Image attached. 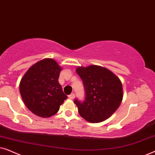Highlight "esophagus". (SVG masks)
Returning <instances> with one entry per match:
<instances>
[{"label": "esophagus", "mask_w": 155, "mask_h": 155, "mask_svg": "<svg viewBox=\"0 0 155 155\" xmlns=\"http://www.w3.org/2000/svg\"><path fill=\"white\" fill-rule=\"evenodd\" d=\"M68 97H69V99H73L74 98H75V94H74V93H72V94H71L69 95Z\"/></svg>", "instance_id": "obj_1"}]
</instances>
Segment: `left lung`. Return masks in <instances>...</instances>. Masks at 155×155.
I'll list each match as a JSON object with an SVG mask.
<instances>
[{
	"instance_id": "left-lung-1",
	"label": "left lung",
	"mask_w": 155,
	"mask_h": 155,
	"mask_svg": "<svg viewBox=\"0 0 155 155\" xmlns=\"http://www.w3.org/2000/svg\"><path fill=\"white\" fill-rule=\"evenodd\" d=\"M76 72L83 82L85 99H75L78 112L87 121L100 123L109 118L121 104V81L109 69L99 65L78 67Z\"/></svg>"
}]
</instances>
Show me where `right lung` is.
<instances>
[{
  "label": "right lung",
  "instance_id": "right-lung-1",
  "mask_svg": "<svg viewBox=\"0 0 155 155\" xmlns=\"http://www.w3.org/2000/svg\"><path fill=\"white\" fill-rule=\"evenodd\" d=\"M62 68L52 58H44L29 68L20 82L22 99L29 111L42 118L58 111L68 97L58 82Z\"/></svg>",
  "mask_w": 155,
  "mask_h": 155
}]
</instances>
